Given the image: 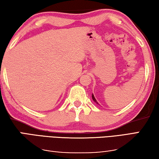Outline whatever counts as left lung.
I'll use <instances>...</instances> for the list:
<instances>
[{"instance_id":"8db88e82","label":"left lung","mask_w":159,"mask_h":159,"mask_svg":"<svg viewBox=\"0 0 159 159\" xmlns=\"http://www.w3.org/2000/svg\"><path fill=\"white\" fill-rule=\"evenodd\" d=\"M92 99L93 100V101H95L96 103H97V104H98V102H97V100H96V98H94V97H93V94H92Z\"/></svg>"}]
</instances>
